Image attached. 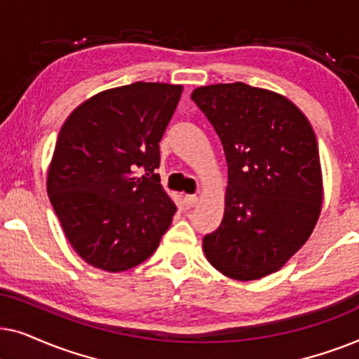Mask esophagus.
Here are the masks:
<instances>
[{
    "label": "esophagus",
    "instance_id": "esophagus-1",
    "mask_svg": "<svg viewBox=\"0 0 359 359\" xmlns=\"http://www.w3.org/2000/svg\"><path fill=\"white\" fill-rule=\"evenodd\" d=\"M183 203H184V205L186 208H194L196 204H198V196H194V194H188V196H184V199H183Z\"/></svg>",
    "mask_w": 359,
    "mask_h": 359
}]
</instances>
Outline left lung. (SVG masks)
I'll return each mask as SVG.
<instances>
[{"label": "left lung", "mask_w": 359, "mask_h": 359, "mask_svg": "<svg viewBox=\"0 0 359 359\" xmlns=\"http://www.w3.org/2000/svg\"><path fill=\"white\" fill-rule=\"evenodd\" d=\"M222 142L229 168L224 219L205 235L209 263L225 276H268L307 242L322 208V170L311 122L278 93L245 83L191 95Z\"/></svg>", "instance_id": "1"}]
</instances>
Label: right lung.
<instances>
[{
  "mask_svg": "<svg viewBox=\"0 0 359 359\" xmlns=\"http://www.w3.org/2000/svg\"><path fill=\"white\" fill-rule=\"evenodd\" d=\"M181 93L183 86L168 83L112 88L78 106L62 126L47 193L68 242L91 266L134 268L168 230L176 205L155 170Z\"/></svg>",
  "mask_w": 359,
  "mask_h": 359,
  "instance_id": "1",
  "label": "right lung"
}]
</instances>
